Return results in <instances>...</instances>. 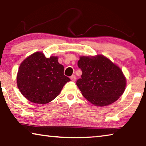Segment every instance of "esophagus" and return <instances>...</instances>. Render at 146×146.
I'll list each match as a JSON object with an SVG mask.
<instances>
[{
    "label": "esophagus",
    "mask_w": 146,
    "mask_h": 146,
    "mask_svg": "<svg viewBox=\"0 0 146 146\" xmlns=\"http://www.w3.org/2000/svg\"><path fill=\"white\" fill-rule=\"evenodd\" d=\"M70 78H71V80L73 81V82H75V81L76 80V76L75 75H73L72 76H71V77H70Z\"/></svg>",
    "instance_id": "1"
}]
</instances>
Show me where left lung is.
<instances>
[{"mask_svg": "<svg viewBox=\"0 0 146 146\" xmlns=\"http://www.w3.org/2000/svg\"><path fill=\"white\" fill-rule=\"evenodd\" d=\"M82 71L76 85L89 102L98 106L115 102L125 90L126 80L120 69L102 55L80 56Z\"/></svg>", "mask_w": 146, "mask_h": 146, "instance_id": "8db88e82", "label": "left lung"}]
</instances>
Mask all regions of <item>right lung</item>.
<instances>
[{"mask_svg": "<svg viewBox=\"0 0 146 146\" xmlns=\"http://www.w3.org/2000/svg\"><path fill=\"white\" fill-rule=\"evenodd\" d=\"M70 79L64 75V66L57 56L46 58L36 52L21 63L17 76L20 91L28 100L38 104H47L59 95Z\"/></svg>", "mask_w": 146, "mask_h": 146, "instance_id": "obj_1", "label": "right lung"}]
</instances>
